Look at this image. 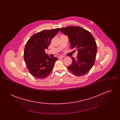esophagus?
<instances>
[{
    "label": "esophagus",
    "instance_id": "esophagus-1",
    "mask_svg": "<svg viewBox=\"0 0 120 120\" xmlns=\"http://www.w3.org/2000/svg\"><path fill=\"white\" fill-rule=\"evenodd\" d=\"M64 56H58V58H64Z\"/></svg>",
    "mask_w": 120,
    "mask_h": 120
}]
</instances>
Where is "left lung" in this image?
<instances>
[{"label": "left lung", "mask_w": 120, "mask_h": 120, "mask_svg": "<svg viewBox=\"0 0 120 120\" xmlns=\"http://www.w3.org/2000/svg\"><path fill=\"white\" fill-rule=\"evenodd\" d=\"M60 31L68 37L71 48L78 51L76 59L71 57L72 63L68 69L76 76L86 74L95 62L97 45L94 38L90 32L80 26H68Z\"/></svg>", "instance_id": "left-lung-1"}]
</instances>
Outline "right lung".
Here are the masks:
<instances>
[{
	"label": "right lung",
	"mask_w": 120,
	"mask_h": 120,
	"mask_svg": "<svg viewBox=\"0 0 120 120\" xmlns=\"http://www.w3.org/2000/svg\"><path fill=\"white\" fill-rule=\"evenodd\" d=\"M60 28L44 30L33 35L27 41L24 52V60L30 74L35 77L43 79L52 72L58 59L51 58L45 54L51 41Z\"/></svg>",
	"instance_id": "1"
}]
</instances>
